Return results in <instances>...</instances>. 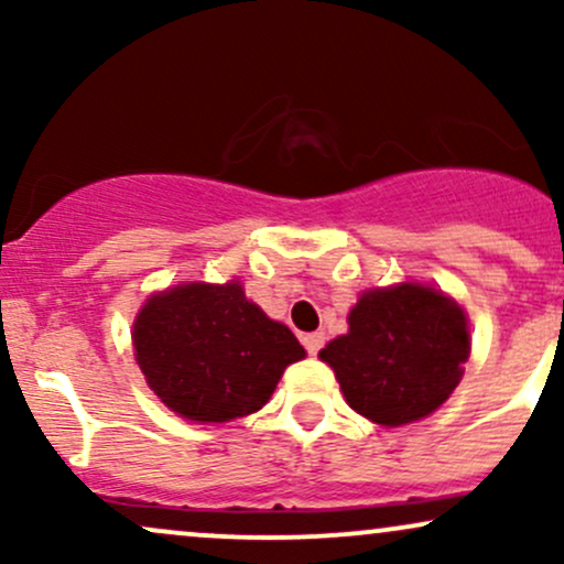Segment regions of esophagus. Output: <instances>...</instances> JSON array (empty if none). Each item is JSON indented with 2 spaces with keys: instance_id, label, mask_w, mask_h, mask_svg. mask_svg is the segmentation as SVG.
<instances>
[{
  "instance_id": "esophagus-1",
  "label": "esophagus",
  "mask_w": 564,
  "mask_h": 564,
  "mask_svg": "<svg viewBox=\"0 0 564 564\" xmlns=\"http://www.w3.org/2000/svg\"><path fill=\"white\" fill-rule=\"evenodd\" d=\"M323 341H326V336H323L321 332L302 336V345H304V349H307L310 355H318L321 347H323Z\"/></svg>"
}]
</instances>
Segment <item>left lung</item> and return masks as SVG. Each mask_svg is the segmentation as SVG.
Masks as SVG:
<instances>
[{"mask_svg": "<svg viewBox=\"0 0 564 564\" xmlns=\"http://www.w3.org/2000/svg\"><path fill=\"white\" fill-rule=\"evenodd\" d=\"M467 358L464 310L413 283L366 291L349 313V332L321 349L349 408L384 426L430 416L456 390Z\"/></svg>", "mask_w": 564, "mask_h": 564, "instance_id": "1", "label": "left lung"}]
</instances>
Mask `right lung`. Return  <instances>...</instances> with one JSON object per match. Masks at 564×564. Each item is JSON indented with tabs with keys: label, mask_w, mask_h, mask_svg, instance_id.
I'll list each match as a JSON object with an SVG mask.
<instances>
[{
	"label": "right lung",
	"mask_w": 564,
	"mask_h": 564,
	"mask_svg": "<svg viewBox=\"0 0 564 564\" xmlns=\"http://www.w3.org/2000/svg\"><path fill=\"white\" fill-rule=\"evenodd\" d=\"M134 358L161 403L191 422H230L268 403L283 368L304 358L238 283H185L151 296L134 321Z\"/></svg>",
	"instance_id": "1"
}]
</instances>
